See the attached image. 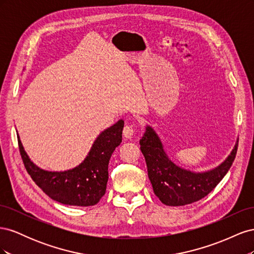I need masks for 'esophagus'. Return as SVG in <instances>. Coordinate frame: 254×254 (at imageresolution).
I'll return each mask as SVG.
<instances>
[{
    "label": "esophagus",
    "instance_id": "obj_1",
    "mask_svg": "<svg viewBox=\"0 0 254 254\" xmlns=\"http://www.w3.org/2000/svg\"><path fill=\"white\" fill-rule=\"evenodd\" d=\"M123 134L126 137V139H131L134 134V128L132 125H126L123 130Z\"/></svg>",
    "mask_w": 254,
    "mask_h": 254
}]
</instances>
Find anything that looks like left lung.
<instances>
[{
	"mask_svg": "<svg viewBox=\"0 0 254 254\" xmlns=\"http://www.w3.org/2000/svg\"><path fill=\"white\" fill-rule=\"evenodd\" d=\"M153 193L160 201L171 206L200 200L211 193L231 167L236 156L238 139L228 158L213 170L196 173L176 165L168 158L159 135L150 126L140 140Z\"/></svg>",
	"mask_w": 254,
	"mask_h": 254,
	"instance_id": "left-lung-1",
	"label": "left lung"
}]
</instances>
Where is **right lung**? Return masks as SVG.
<instances>
[{
  "label": "right lung",
  "instance_id": "1",
  "mask_svg": "<svg viewBox=\"0 0 254 254\" xmlns=\"http://www.w3.org/2000/svg\"><path fill=\"white\" fill-rule=\"evenodd\" d=\"M124 121L120 120L98 134L82 162L72 170L50 172L38 167L29 159L18 135L23 163L35 183L53 200L63 204L90 206L106 193L108 164L115 148L122 143Z\"/></svg>",
  "mask_w": 254,
  "mask_h": 254
}]
</instances>
